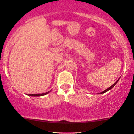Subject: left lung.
<instances>
[{"instance_id":"obj_1","label":"left lung","mask_w":134,"mask_h":134,"mask_svg":"<svg viewBox=\"0 0 134 134\" xmlns=\"http://www.w3.org/2000/svg\"><path fill=\"white\" fill-rule=\"evenodd\" d=\"M119 79H118V80H117V81H116V82H115V83L114 84H113V85H111V87H110L109 88L106 89V90H104V91H102V92H100V93H100V94H102V93H105V92H106V91H109V90H110V89H111V88H113V87H114V86H115V85H116V83H117V82H118V80H119Z\"/></svg>"}]
</instances>
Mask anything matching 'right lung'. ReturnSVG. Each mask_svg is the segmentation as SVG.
Masks as SVG:
<instances>
[{
  "label": "right lung",
  "mask_w": 134,
  "mask_h": 134,
  "mask_svg": "<svg viewBox=\"0 0 134 134\" xmlns=\"http://www.w3.org/2000/svg\"><path fill=\"white\" fill-rule=\"evenodd\" d=\"M50 91H47V92L42 93V94H29L28 95H29V96H44V95L47 94V93L50 92Z\"/></svg>",
  "instance_id": "1"
}]
</instances>
